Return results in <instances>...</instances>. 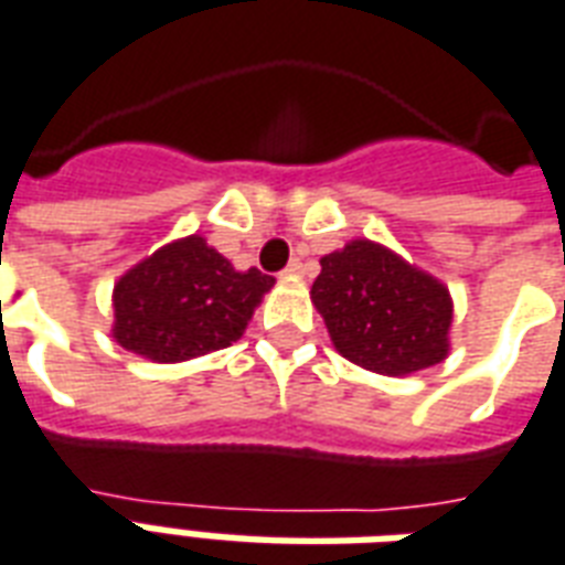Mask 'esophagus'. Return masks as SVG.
Returning <instances> with one entry per match:
<instances>
[{"label": "esophagus", "instance_id": "1", "mask_svg": "<svg viewBox=\"0 0 565 565\" xmlns=\"http://www.w3.org/2000/svg\"><path fill=\"white\" fill-rule=\"evenodd\" d=\"M282 274H288V277H300V274H303V262H300V258H291Z\"/></svg>", "mask_w": 565, "mask_h": 565}]
</instances>
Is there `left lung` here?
Returning a JSON list of instances; mask_svg holds the SVG:
<instances>
[{
    "label": "left lung",
    "mask_w": 565,
    "mask_h": 565,
    "mask_svg": "<svg viewBox=\"0 0 565 565\" xmlns=\"http://www.w3.org/2000/svg\"><path fill=\"white\" fill-rule=\"evenodd\" d=\"M312 303L339 354L358 366L411 375L447 358L449 291L372 241L321 258Z\"/></svg>",
    "instance_id": "left-lung-1"
}]
</instances>
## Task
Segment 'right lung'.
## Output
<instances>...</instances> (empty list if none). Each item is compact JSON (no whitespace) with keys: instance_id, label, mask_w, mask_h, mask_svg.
I'll return each mask as SVG.
<instances>
[{"instance_id":"1","label":"right lung","mask_w":565,"mask_h":565,"mask_svg":"<svg viewBox=\"0 0 565 565\" xmlns=\"http://www.w3.org/2000/svg\"><path fill=\"white\" fill-rule=\"evenodd\" d=\"M274 277L235 270L205 237L190 235L118 279L116 342L154 363H181L232 345Z\"/></svg>"}]
</instances>
